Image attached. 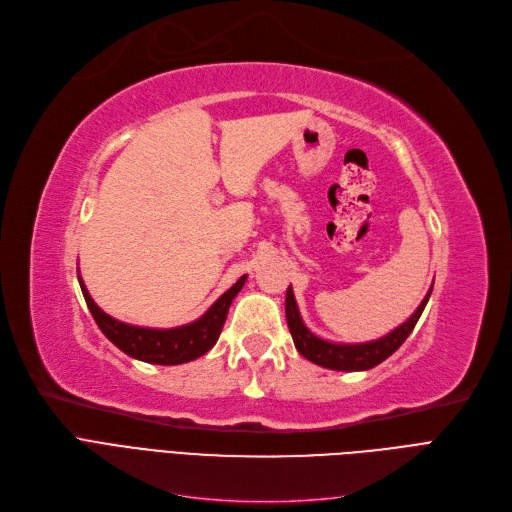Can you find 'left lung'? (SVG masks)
I'll return each instance as SVG.
<instances>
[{"label": "left lung", "mask_w": 512, "mask_h": 512, "mask_svg": "<svg viewBox=\"0 0 512 512\" xmlns=\"http://www.w3.org/2000/svg\"><path fill=\"white\" fill-rule=\"evenodd\" d=\"M432 294V288L428 290L426 298L421 301V305L415 309V313L409 317L407 322L400 324L398 328H394L390 334L377 339V341H368V343H330L324 341L305 326L301 313H298V305L292 288H288L286 292V320H288V328L294 339V345L298 349V354L305 356L307 360H311L317 366H324L330 370H368L377 364H381L383 360L390 358L394 351L407 341L409 334L413 332L419 315L424 313L428 298Z\"/></svg>", "instance_id": "1"}]
</instances>
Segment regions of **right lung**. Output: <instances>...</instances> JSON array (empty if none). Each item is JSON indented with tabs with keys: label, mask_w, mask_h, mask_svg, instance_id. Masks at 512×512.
I'll return each instance as SVG.
<instances>
[{
	"label": "right lung",
	"mask_w": 512,
	"mask_h": 512,
	"mask_svg": "<svg viewBox=\"0 0 512 512\" xmlns=\"http://www.w3.org/2000/svg\"><path fill=\"white\" fill-rule=\"evenodd\" d=\"M245 277H239L237 284L226 290L218 301L211 305L199 320L178 326V328H142V326H131L125 322L114 320L112 315L101 311L95 301L88 294L82 277L78 275L80 288L84 294V301L91 309L97 326L101 332L108 337L120 351H125L127 356L142 360L148 364H163V366H173V364H184L190 360H197L203 354L216 345L222 326L226 322V313L228 307H231L233 298L239 294V290L245 284Z\"/></svg>",
	"instance_id": "1"
}]
</instances>
